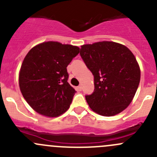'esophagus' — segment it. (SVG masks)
Instances as JSON below:
<instances>
[{"mask_svg":"<svg viewBox=\"0 0 157 157\" xmlns=\"http://www.w3.org/2000/svg\"><path fill=\"white\" fill-rule=\"evenodd\" d=\"M77 88V90H78V91H81V90H82V86H81V85L78 86Z\"/></svg>","mask_w":157,"mask_h":157,"instance_id":"obj_1","label":"esophagus"}]
</instances>
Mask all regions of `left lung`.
<instances>
[{
    "label": "left lung",
    "instance_id": "obj_1",
    "mask_svg": "<svg viewBox=\"0 0 157 157\" xmlns=\"http://www.w3.org/2000/svg\"><path fill=\"white\" fill-rule=\"evenodd\" d=\"M80 55L94 77V91L86 95L93 111L112 116L129 105L138 88L140 71L132 52L114 42L83 45Z\"/></svg>",
    "mask_w": 157,
    "mask_h": 157
}]
</instances>
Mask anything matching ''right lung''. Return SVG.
<instances>
[{
    "instance_id": "1",
    "label": "right lung",
    "mask_w": 157,
    "mask_h": 157,
    "mask_svg": "<svg viewBox=\"0 0 157 157\" xmlns=\"http://www.w3.org/2000/svg\"><path fill=\"white\" fill-rule=\"evenodd\" d=\"M79 52L77 46L46 42L26 55L19 84L24 99L38 113L57 117L69 109L76 91L67 82V67Z\"/></svg>"
}]
</instances>
